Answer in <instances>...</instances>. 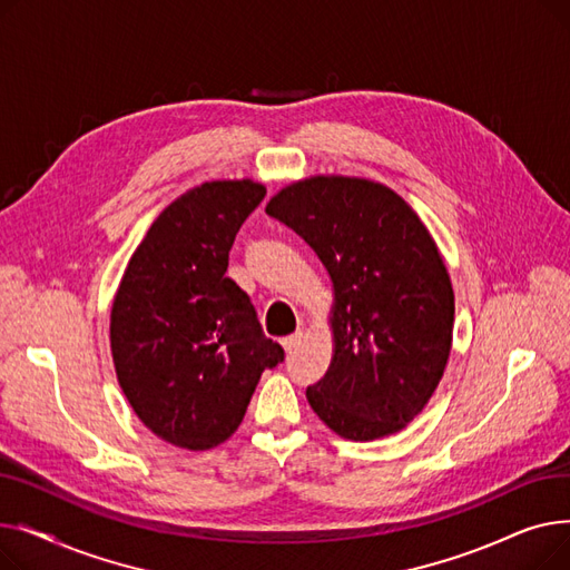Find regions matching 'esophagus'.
Returning <instances> with one entry per match:
<instances>
[{"label": "esophagus", "mask_w": 570, "mask_h": 570, "mask_svg": "<svg viewBox=\"0 0 570 570\" xmlns=\"http://www.w3.org/2000/svg\"><path fill=\"white\" fill-rule=\"evenodd\" d=\"M301 340H303V331H297V333H293L291 337H286L282 344H284V348H286V353H293L295 348H297V344H301Z\"/></svg>", "instance_id": "34e87169"}]
</instances>
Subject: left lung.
<instances>
[{
    "instance_id": "8db88e82",
    "label": "left lung",
    "mask_w": 570,
    "mask_h": 570,
    "mask_svg": "<svg viewBox=\"0 0 570 570\" xmlns=\"http://www.w3.org/2000/svg\"><path fill=\"white\" fill-rule=\"evenodd\" d=\"M265 213L305 239L335 288V355L309 406L351 441L400 432L453 344L455 295L430 230L393 189L342 175L288 185Z\"/></svg>"
}]
</instances>
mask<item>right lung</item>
Returning a JSON list of instances; mask_svg holds the SVG:
<instances>
[{"label":"right lung","instance_id":"add662e5","mask_svg":"<svg viewBox=\"0 0 570 570\" xmlns=\"http://www.w3.org/2000/svg\"><path fill=\"white\" fill-rule=\"evenodd\" d=\"M265 198L252 179H217L149 226L110 312L117 381L164 441L207 451L243 423L256 383L284 361L249 295L226 277L233 239Z\"/></svg>","mask_w":570,"mask_h":570}]
</instances>
